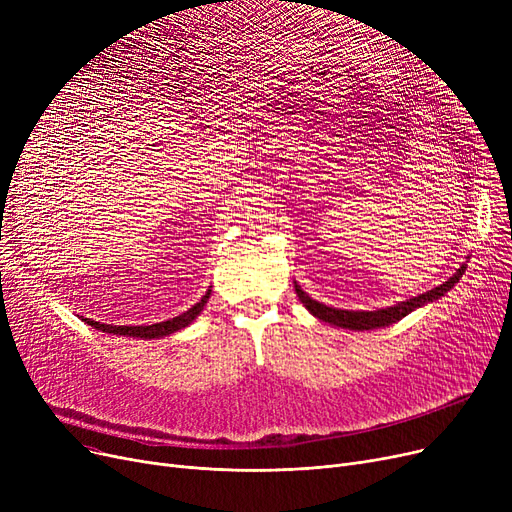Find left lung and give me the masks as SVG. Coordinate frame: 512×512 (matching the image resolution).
I'll list each match as a JSON object with an SVG mask.
<instances>
[{
  "instance_id": "8db88e82",
  "label": "left lung",
  "mask_w": 512,
  "mask_h": 512,
  "mask_svg": "<svg viewBox=\"0 0 512 512\" xmlns=\"http://www.w3.org/2000/svg\"><path fill=\"white\" fill-rule=\"evenodd\" d=\"M465 272V265H461V270H456V274L452 278H448L444 284L427 290L423 294H419V297H413V299H407V301H400L392 307H386V309H375V311H348V309H336V307H328L324 303H319L315 299H311L309 294L294 282V290H297L301 303L307 307V311L311 315H315L317 319L321 321H328V324L332 326H338V328H348V330H375V328H384V326H390V324H396L398 319H402L405 315H409L411 311L427 305V303H434L438 301L440 297H444V294L459 282V278L463 276Z\"/></svg>"
}]
</instances>
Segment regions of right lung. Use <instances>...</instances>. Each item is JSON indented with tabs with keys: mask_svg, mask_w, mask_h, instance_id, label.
I'll use <instances>...</instances> for the list:
<instances>
[{
	"mask_svg": "<svg viewBox=\"0 0 512 512\" xmlns=\"http://www.w3.org/2000/svg\"><path fill=\"white\" fill-rule=\"evenodd\" d=\"M209 294H211V290H207L205 297L197 305H193L191 309L184 311L182 315H176L168 321H159V324H151V326H112V324H101V321L87 319V317H85V321L95 330H101V332H107V334H116V336H130V338H143V340L164 338V336H170V334L186 328L188 324H193V319H197V315L203 311L205 303L209 301Z\"/></svg>",
	"mask_w": 512,
	"mask_h": 512,
	"instance_id": "1",
	"label": "right lung"
}]
</instances>
